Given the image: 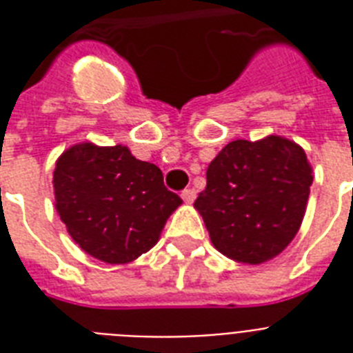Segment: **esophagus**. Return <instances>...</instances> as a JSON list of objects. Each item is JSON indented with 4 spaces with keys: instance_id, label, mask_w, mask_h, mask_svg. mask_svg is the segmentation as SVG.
Here are the masks:
<instances>
[{
    "instance_id": "34e87169",
    "label": "esophagus",
    "mask_w": 353,
    "mask_h": 353,
    "mask_svg": "<svg viewBox=\"0 0 353 353\" xmlns=\"http://www.w3.org/2000/svg\"><path fill=\"white\" fill-rule=\"evenodd\" d=\"M181 198L185 203H192L194 199H196V190L194 188H185L181 192Z\"/></svg>"
}]
</instances>
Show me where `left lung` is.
Wrapping results in <instances>:
<instances>
[{"mask_svg": "<svg viewBox=\"0 0 353 353\" xmlns=\"http://www.w3.org/2000/svg\"><path fill=\"white\" fill-rule=\"evenodd\" d=\"M312 165L290 139L232 141L207 168L194 207L212 245L240 263L268 262L284 251L306 212Z\"/></svg>", "mask_w": 353, "mask_h": 353, "instance_id": "8db88e82", "label": "left lung"}]
</instances>
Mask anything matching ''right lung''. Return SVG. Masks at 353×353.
I'll use <instances>...</instances> for the list:
<instances>
[{"label":"right lung","mask_w":353,"mask_h":353,"mask_svg":"<svg viewBox=\"0 0 353 353\" xmlns=\"http://www.w3.org/2000/svg\"><path fill=\"white\" fill-rule=\"evenodd\" d=\"M52 187L60 220L82 251L106 263L133 262L150 251L183 203L163 172L128 146L74 144L57 161Z\"/></svg>","instance_id":"add662e5"}]
</instances>
